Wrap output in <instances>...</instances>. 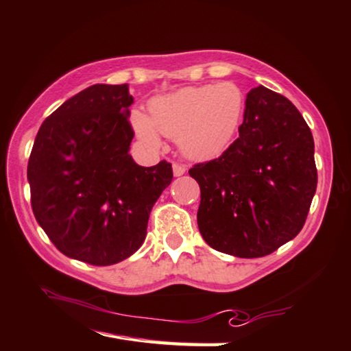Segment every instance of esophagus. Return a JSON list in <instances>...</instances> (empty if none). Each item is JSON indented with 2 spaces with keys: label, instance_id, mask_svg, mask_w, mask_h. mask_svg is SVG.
Returning <instances> with one entry per match:
<instances>
[{
  "label": "esophagus",
  "instance_id": "1",
  "mask_svg": "<svg viewBox=\"0 0 351 351\" xmlns=\"http://www.w3.org/2000/svg\"><path fill=\"white\" fill-rule=\"evenodd\" d=\"M186 165H182V164H178V162H175L173 164V175L175 176H182L184 173H186Z\"/></svg>",
  "mask_w": 351,
  "mask_h": 351
}]
</instances>
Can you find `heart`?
<instances>
[{
	"instance_id": "1",
	"label": "heart",
	"mask_w": 351,
	"mask_h": 351,
	"mask_svg": "<svg viewBox=\"0 0 351 351\" xmlns=\"http://www.w3.org/2000/svg\"><path fill=\"white\" fill-rule=\"evenodd\" d=\"M245 97L233 82L184 87L150 101L149 113L133 110L130 121L138 138L159 143L158 132L178 139L184 154L196 159L219 155L232 141L244 117Z\"/></svg>"
}]
</instances>
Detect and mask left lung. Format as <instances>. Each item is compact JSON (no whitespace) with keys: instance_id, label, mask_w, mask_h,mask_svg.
Segmentation results:
<instances>
[{"instance_id":"left-lung-1","label":"left lung","mask_w":351,"mask_h":351,"mask_svg":"<svg viewBox=\"0 0 351 351\" xmlns=\"http://www.w3.org/2000/svg\"><path fill=\"white\" fill-rule=\"evenodd\" d=\"M189 175L201 189L204 241L238 258L265 256L295 238L307 219L317 184L313 136L289 99L254 87L237 141Z\"/></svg>"}]
</instances>
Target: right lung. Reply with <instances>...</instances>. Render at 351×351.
Returning <instances> with one entry per match:
<instances>
[{
	"mask_svg": "<svg viewBox=\"0 0 351 351\" xmlns=\"http://www.w3.org/2000/svg\"><path fill=\"white\" fill-rule=\"evenodd\" d=\"M129 84H95L41 124L27 164L30 204L58 250L92 265L121 263L143 245L171 164L130 156Z\"/></svg>",
	"mask_w": 351,
	"mask_h": 351,
	"instance_id": "right-lung-1",
	"label": "right lung"
}]
</instances>
